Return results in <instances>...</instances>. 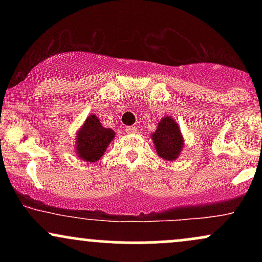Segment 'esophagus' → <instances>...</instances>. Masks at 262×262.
Segmentation results:
<instances>
[{"label":"esophagus","instance_id":"34e87169","mask_svg":"<svg viewBox=\"0 0 262 262\" xmlns=\"http://www.w3.org/2000/svg\"><path fill=\"white\" fill-rule=\"evenodd\" d=\"M125 132H127L128 134H134L135 132H137V128H135V127H127V128H125Z\"/></svg>","mask_w":262,"mask_h":262}]
</instances>
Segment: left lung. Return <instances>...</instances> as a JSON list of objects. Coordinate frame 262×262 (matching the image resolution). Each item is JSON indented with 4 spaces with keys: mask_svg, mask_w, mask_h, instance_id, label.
I'll return each mask as SVG.
<instances>
[{
    "mask_svg": "<svg viewBox=\"0 0 262 262\" xmlns=\"http://www.w3.org/2000/svg\"><path fill=\"white\" fill-rule=\"evenodd\" d=\"M151 140L158 155L167 161H175L185 145L181 129L171 116L160 119L156 130L151 133Z\"/></svg>",
    "mask_w": 262,
    "mask_h": 262,
    "instance_id": "1",
    "label": "left lung"
}]
</instances>
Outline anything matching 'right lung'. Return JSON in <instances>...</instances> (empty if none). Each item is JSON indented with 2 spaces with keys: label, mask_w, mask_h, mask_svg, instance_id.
Masks as SVG:
<instances>
[{
  "label": "right lung",
  "mask_w": 262,
  "mask_h": 262,
  "mask_svg": "<svg viewBox=\"0 0 262 262\" xmlns=\"http://www.w3.org/2000/svg\"><path fill=\"white\" fill-rule=\"evenodd\" d=\"M114 137V130L103 127L95 113L90 114L76 133L75 152L81 160L97 162L103 156Z\"/></svg>",
  "instance_id": "right-lung-1"
}]
</instances>
